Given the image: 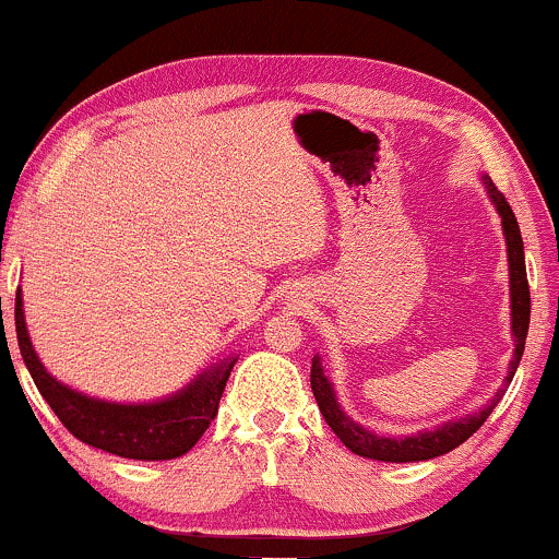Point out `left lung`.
Listing matches in <instances>:
<instances>
[{
    "label": "left lung",
    "mask_w": 559,
    "mask_h": 559,
    "mask_svg": "<svg viewBox=\"0 0 559 559\" xmlns=\"http://www.w3.org/2000/svg\"><path fill=\"white\" fill-rule=\"evenodd\" d=\"M483 182H486L490 201H493L496 212H499L501 228H504V238H507L514 355H512V364H509L504 384H501V390L496 392L493 401H490L486 408L477 411V414H467L464 419H456V421H445V425L435 429H421V432L406 435V438H382V435L360 427L358 421H353L345 411H342L340 401H336L334 384H331L326 373H323L321 355H316L310 369V388L318 401V408H321L326 425L336 432V438H340L349 451L358 453V456L377 459V462L403 464V462H427V459L443 456V453L459 449L469 435H475L477 429L483 427V421L488 419L490 411H493L496 403L501 401V395H504L509 382H512L514 371H518L520 358H523V349H525V336H528V323H531V289H528V275H525L523 236H520L518 217H514L512 206L507 204L504 193L496 190L493 182H490V177H483Z\"/></svg>",
    "instance_id": "obj_1"
}]
</instances>
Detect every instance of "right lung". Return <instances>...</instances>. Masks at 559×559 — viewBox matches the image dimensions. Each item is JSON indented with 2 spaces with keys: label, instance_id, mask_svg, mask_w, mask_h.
Masks as SVG:
<instances>
[{
  "label": "right lung",
  "instance_id": "1",
  "mask_svg": "<svg viewBox=\"0 0 559 559\" xmlns=\"http://www.w3.org/2000/svg\"><path fill=\"white\" fill-rule=\"evenodd\" d=\"M15 331L23 364L36 390L63 427L82 443L140 462H164L188 453L217 416L219 397L238 358H225L201 371L188 388L153 403H108L66 388L47 373L28 340L21 289L15 294Z\"/></svg>",
  "mask_w": 559,
  "mask_h": 559
}]
</instances>
